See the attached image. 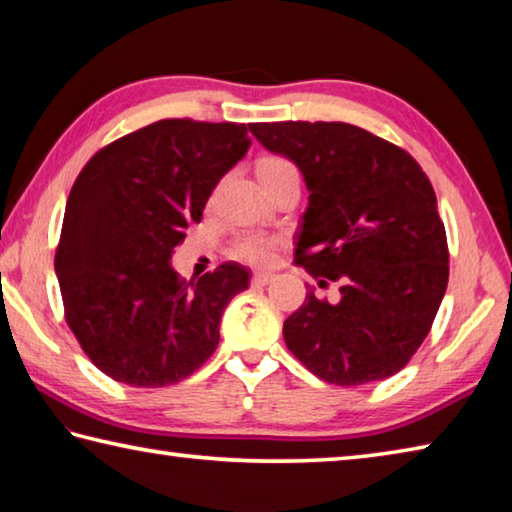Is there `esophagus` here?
I'll use <instances>...</instances> for the list:
<instances>
[{"label": "esophagus", "mask_w": 512, "mask_h": 512, "mask_svg": "<svg viewBox=\"0 0 512 512\" xmlns=\"http://www.w3.org/2000/svg\"><path fill=\"white\" fill-rule=\"evenodd\" d=\"M274 279V274L270 272H256L254 276H251V285H256V288H263V285H267Z\"/></svg>", "instance_id": "obj_1"}]
</instances>
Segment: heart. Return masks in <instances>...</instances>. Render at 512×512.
I'll return each mask as SVG.
<instances>
[{
	"label": "heart",
	"instance_id": "1",
	"mask_svg": "<svg viewBox=\"0 0 512 512\" xmlns=\"http://www.w3.org/2000/svg\"><path fill=\"white\" fill-rule=\"evenodd\" d=\"M258 177H261L263 186H270L279 179L285 177H299V168L292 164L288 157H263L258 161ZM276 249V240L267 238V236H258V233H247L236 240L233 245V256L238 258L242 263L249 265H265L272 261Z\"/></svg>",
	"mask_w": 512,
	"mask_h": 512
}]
</instances>
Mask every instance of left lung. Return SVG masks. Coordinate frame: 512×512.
I'll return each instance as SVG.
<instances>
[{
	"instance_id": "1",
	"label": "left lung",
	"mask_w": 512,
	"mask_h": 512,
	"mask_svg": "<svg viewBox=\"0 0 512 512\" xmlns=\"http://www.w3.org/2000/svg\"><path fill=\"white\" fill-rule=\"evenodd\" d=\"M310 191L294 261L339 301L306 294L285 319L292 355L339 387L391 378L423 344L450 276L436 193L418 161L342 121L251 123Z\"/></svg>"
}]
</instances>
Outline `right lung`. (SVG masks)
Masks as SVG:
<instances>
[{
	"instance_id": "right-lung-1",
	"label": "right lung",
	"mask_w": 512,
	"mask_h": 512,
	"mask_svg": "<svg viewBox=\"0 0 512 512\" xmlns=\"http://www.w3.org/2000/svg\"><path fill=\"white\" fill-rule=\"evenodd\" d=\"M249 143L245 123L164 119L112 141L80 170L56 274L71 333L112 380L168 387L218 348L222 312L249 288V270L224 263L186 281L170 256Z\"/></svg>"
}]
</instances>
